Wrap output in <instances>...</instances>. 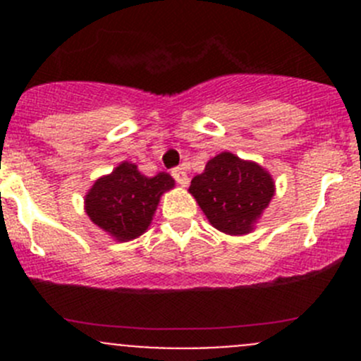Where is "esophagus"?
I'll return each instance as SVG.
<instances>
[{
  "instance_id": "1",
  "label": "esophagus",
  "mask_w": 361,
  "mask_h": 361,
  "mask_svg": "<svg viewBox=\"0 0 361 361\" xmlns=\"http://www.w3.org/2000/svg\"><path fill=\"white\" fill-rule=\"evenodd\" d=\"M173 176L174 180L178 181V185H181V187H187L188 185V174L183 167H176V169H173Z\"/></svg>"
}]
</instances>
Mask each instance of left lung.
Instances as JSON below:
<instances>
[{"label": "left lung", "mask_w": 361, "mask_h": 361, "mask_svg": "<svg viewBox=\"0 0 361 361\" xmlns=\"http://www.w3.org/2000/svg\"><path fill=\"white\" fill-rule=\"evenodd\" d=\"M188 192L214 228L228 235H246L271 204L276 185L260 164L221 152L194 176Z\"/></svg>", "instance_id": "left-lung-1"}]
</instances>
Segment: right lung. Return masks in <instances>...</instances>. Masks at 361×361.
Masks as SVG:
<instances>
[{"mask_svg": "<svg viewBox=\"0 0 361 361\" xmlns=\"http://www.w3.org/2000/svg\"><path fill=\"white\" fill-rule=\"evenodd\" d=\"M174 188L171 174L145 176L136 164L120 162L110 174L97 178L85 194V213L115 241L140 238L150 227L162 194Z\"/></svg>", "mask_w": 361, "mask_h": 361, "instance_id": "add662e5", "label": "right lung"}]
</instances>
